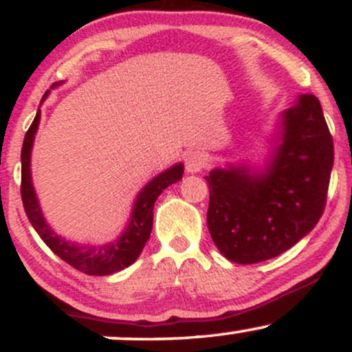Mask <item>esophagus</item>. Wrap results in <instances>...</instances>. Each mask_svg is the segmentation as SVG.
Returning a JSON list of instances; mask_svg holds the SVG:
<instances>
[{
  "instance_id": "esophagus-1",
  "label": "esophagus",
  "mask_w": 352,
  "mask_h": 352,
  "mask_svg": "<svg viewBox=\"0 0 352 352\" xmlns=\"http://www.w3.org/2000/svg\"><path fill=\"white\" fill-rule=\"evenodd\" d=\"M207 165V159L200 151H192L185 155V170L188 173H199Z\"/></svg>"
}]
</instances>
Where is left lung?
Listing matches in <instances>:
<instances>
[{
    "instance_id": "1",
    "label": "left lung",
    "mask_w": 352,
    "mask_h": 352,
    "mask_svg": "<svg viewBox=\"0 0 352 352\" xmlns=\"http://www.w3.org/2000/svg\"><path fill=\"white\" fill-rule=\"evenodd\" d=\"M333 162L321 104L313 94L298 96L278 117L263 165L227 164L205 177L208 232L220 253L252 265L302 240L322 215Z\"/></svg>"
}]
</instances>
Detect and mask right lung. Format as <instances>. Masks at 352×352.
Masks as SVG:
<instances>
[{"label":"right lung","mask_w":352,"mask_h":352,"mask_svg":"<svg viewBox=\"0 0 352 352\" xmlns=\"http://www.w3.org/2000/svg\"><path fill=\"white\" fill-rule=\"evenodd\" d=\"M63 82L52 84L51 89L60 86ZM51 91L43 96L41 104L47 98ZM39 120H41V111L38 109L36 117L31 124L30 131L24 135V142L21 148V199L23 207L30 218L33 228L41 236V240L58 254L60 260L69 263L72 268L79 272L92 274V276H106L120 272V270L131 266L142 253L145 243L152 232L153 223V205L168 185L175 184L184 177V164L179 162L172 165L167 170L160 172L144 185L132 207L131 218L127 221V227L116 240L107 243H78V241L66 240L64 236L58 235L51 225L44 218L41 207H39L36 190L33 187V177H31V151H33L34 137L38 132Z\"/></svg>","instance_id":"add662e5"}]
</instances>
